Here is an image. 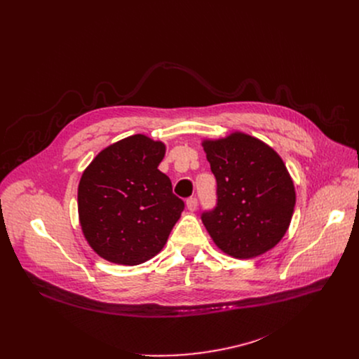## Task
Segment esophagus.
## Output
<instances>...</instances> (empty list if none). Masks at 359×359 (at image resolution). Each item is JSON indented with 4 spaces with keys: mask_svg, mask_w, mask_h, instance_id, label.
Returning a JSON list of instances; mask_svg holds the SVG:
<instances>
[{
    "mask_svg": "<svg viewBox=\"0 0 359 359\" xmlns=\"http://www.w3.org/2000/svg\"><path fill=\"white\" fill-rule=\"evenodd\" d=\"M186 208H187V210L194 212V210L197 209V198H196V197L187 198V200H186Z\"/></svg>",
    "mask_w": 359,
    "mask_h": 359,
    "instance_id": "esophagus-1",
    "label": "esophagus"
}]
</instances>
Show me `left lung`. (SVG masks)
<instances>
[{"instance_id":"1","label":"left lung","mask_w":359,"mask_h":359,"mask_svg":"<svg viewBox=\"0 0 359 359\" xmlns=\"http://www.w3.org/2000/svg\"><path fill=\"white\" fill-rule=\"evenodd\" d=\"M217 180V206L201 222L215 244L238 260L274 248L287 233L295 206L294 182L278 153L244 132L203 139Z\"/></svg>"}]
</instances>
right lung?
Returning <instances> with one entry per match:
<instances>
[{"label": "right lung", "instance_id": "obj_1", "mask_svg": "<svg viewBox=\"0 0 359 359\" xmlns=\"http://www.w3.org/2000/svg\"><path fill=\"white\" fill-rule=\"evenodd\" d=\"M166 144L137 133L100 150L78 186L85 240L107 262L137 266L165 247L184 203L158 166Z\"/></svg>", "mask_w": 359, "mask_h": 359}]
</instances>
